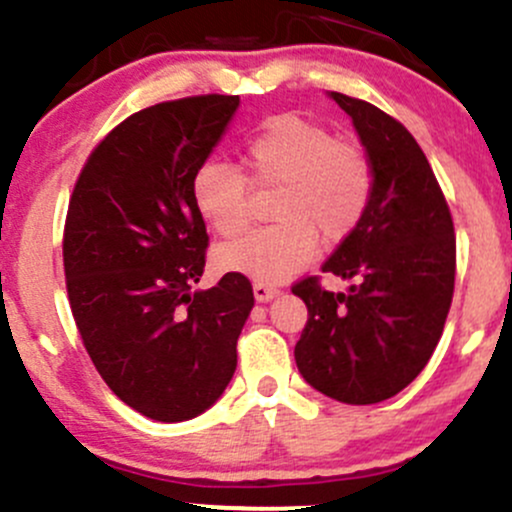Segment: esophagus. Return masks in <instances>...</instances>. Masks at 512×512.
Instances as JSON below:
<instances>
[{
	"label": "esophagus",
	"mask_w": 512,
	"mask_h": 512,
	"mask_svg": "<svg viewBox=\"0 0 512 512\" xmlns=\"http://www.w3.org/2000/svg\"><path fill=\"white\" fill-rule=\"evenodd\" d=\"M252 294H255L257 301H272L279 294V289L270 287V284L255 282V284H252Z\"/></svg>",
	"instance_id": "34e87169"
}]
</instances>
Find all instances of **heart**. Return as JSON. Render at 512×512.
Wrapping results in <instances>:
<instances>
[{
	"instance_id": "b5f03b06",
	"label": "heart",
	"mask_w": 512,
	"mask_h": 512,
	"mask_svg": "<svg viewBox=\"0 0 512 512\" xmlns=\"http://www.w3.org/2000/svg\"><path fill=\"white\" fill-rule=\"evenodd\" d=\"M252 184L279 186L270 228L252 230L215 250L220 270L262 284L287 282L314 257L316 238L338 242L353 233L373 193V166L363 149L326 127L282 115L242 149ZM196 211L218 235L233 238L250 223V184L228 164H203L191 184Z\"/></svg>"
}]
</instances>
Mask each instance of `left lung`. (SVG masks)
I'll return each mask as SVG.
<instances>
[{"label": "left lung", "instance_id": "left-lung-1", "mask_svg": "<svg viewBox=\"0 0 512 512\" xmlns=\"http://www.w3.org/2000/svg\"><path fill=\"white\" fill-rule=\"evenodd\" d=\"M328 98L353 120L373 193L321 267L353 279L348 292H326L316 277L292 287L309 309L294 358L326 397L375 405L405 390L437 348L454 297V223L427 157L395 117L343 93Z\"/></svg>", "mask_w": 512, "mask_h": 512}]
</instances>
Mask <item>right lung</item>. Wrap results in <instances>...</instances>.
Returning a JSON list of instances; mask_svg holds the SVG:
<instances>
[{"mask_svg": "<svg viewBox=\"0 0 512 512\" xmlns=\"http://www.w3.org/2000/svg\"><path fill=\"white\" fill-rule=\"evenodd\" d=\"M238 105L198 95L134 112L93 149L68 203L63 267L85 351L125 405L157 422H186L223 395L255 306L242 274L191 289L208 247L193 176Z\"/></svg>", "mask_w": 512, "mask_h": 512, "instance_id": "obj_1", "label": "right lung"}]
</instances>
